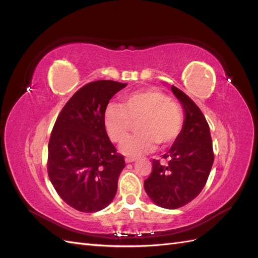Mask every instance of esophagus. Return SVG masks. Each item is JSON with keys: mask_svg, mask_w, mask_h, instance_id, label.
Instances as JSON below:
<instances>
[{"mask_svg": "<svg viewBox=\"0 0 258 258\" xmlns=\"http://www.w3.org/2000/svg\"><path fill=\"white\" fill-rule=\"evenodd\" d=\"M134 161H136V158H134V157H126L125 158V162L126 163H132Z\"/></svg>", "mask_w": 258, "mask_h": 258, "instance_id": "34e87169", "label": "esophagus"}]
</instances>
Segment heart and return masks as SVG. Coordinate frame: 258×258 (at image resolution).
I'll return each mask as SVG.
<instances>
[{"mask_svg":"<svg viewBox=\"0 0 258 258\" xmlns=\"http://www.w3.org/2000/svg\"><path fill=\"white\" fill-rule=\"evenodd\" d=\"M104 119L108 136L115 143L123 142L134 122L139 120L140 132L131 135L119 147L124 155L132 157L153 151L156 143L162 149L172 145L184 126V113L179 104L155 89L131 93L120 105L109 104Z\"/></svg>","mask_w":258,"mask_h":258,"instance_id":"heart-1","label":"heart"}]
</instances>
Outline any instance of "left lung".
Returning a JSON list of instances; mask_svg holds the SVG:
<instances>
[{
	"instance_id": "obj_1",
	"label": "left lung",
	"mask_w": 258,
	"mask_h": 258,
	"mask_svg": "<svg viewBox=\"0 0 258 258\" xmlns=\"http://www.w3.org/2000/svg\"><path fill=\"white\" fill-rule=\"evenodd\" d=\"M172 91L185 111L182 133L163 155V165L153 160L152 172L145 179L147 195L158 206L175 210L193 201L207 182L214 162L210 126L190 97L172 85Z\"/></svg>"
}]
</instances>
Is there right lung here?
Returning a JSON list of instances; mask_svg holds the SVG:
<instances>
[{
	"label": "right lung",
	"instance_id": "add662e5",
	"mask_svg": "<svg viewBox=\"0 0 258 258\" xmlns=\"http://www.w3.org/2000/svg\"><path fill=\"white\" fill-rule=\"evenodd\" d=\"M126 85L111 80L85 84L53 126L47 174L59 197L76 211H101L116 194L125 161L108 139L104 117L109 100Z\"/></svg>",
	"mask_w": 258,
	"mask_h": 258
}]
</instances>
